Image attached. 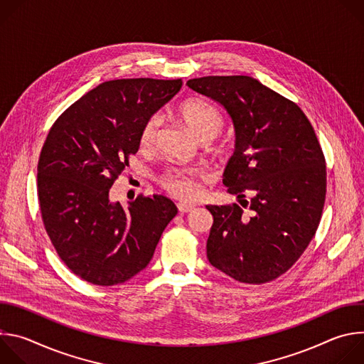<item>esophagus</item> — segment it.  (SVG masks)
<instances>
[{"label":"esophagus","mask_w":364,"mask_h":364,"mask_svg":"<svg viewBox=\"0 0 364 364\" xmlns=\"http://www.w3.org/2000/svg\"><path fill=\"white\" fill-rule=\"evenodd\" d=\"M177 207H178L180 213H188L194 209V204H191V203H178Z\"/></svg>","instance_id":"esophagus-1"}]
</instances>
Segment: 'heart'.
<instances>
[{
    "label": "heart",
    "mask_w": 364,
    "mask_h": 364,
    "mask_svg": "<svg viewBox=\"0 0 364 364\" xmlns=\"http://www.w3.org/2000/svg\"><path fill=\"white\" fill-rule=\"evenodd\" d=\"M178 114L200 141L207 138L212 139L223 127V118L219 111L212 103L203 99H188L183 102L178 108ZM161 124L163 119L157 114L144 122L139 132V146L142 149H151L155 145ZM197 177L198 173L194 170L171 168L160 177V184L170 194L188 198L197 191Z\"/></svg>",
    "instance_id": "obj_1"
}]
</instances>
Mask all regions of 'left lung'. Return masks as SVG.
Returning <instances> with one entry per match:
<instances>
[{"label": "left lung", "instance_id": "8db88e82", "mask_svg": "<svg viewBox=\"0 0 364 364\" xmlns=\"http://www.w3.org/2000/svg\"><path fill=\"white\" fill-rule=\"evenodd\" d=\"M187 86L226 109L236 135L223 184L232 205L213 216L209 262L245 284L285 274L313 240L326 201V159L313 125L292 100L250 76H205Z\"/></svg>", "mask_w": 364, "mask_h": 364}]
</instances>
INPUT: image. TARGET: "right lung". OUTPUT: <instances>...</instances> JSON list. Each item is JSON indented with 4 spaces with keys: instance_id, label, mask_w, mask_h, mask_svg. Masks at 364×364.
I'll use <instances>...</instances> for the list:
<instances>
[{
    "instance_id": "obj_1",
    "label": "right lung",
    "mask_w": 364,
    "mask_h": 364,
    "mask_svg": "<svg viewBox=\"0 0 364 364\" xmlns=\"http://www.w3.org/2000/svg\"><path fill=\"white\" fill-rule=\"evenodd\" d=\"M181 79L103 82L50 128L37 166L46 232L66 267L83 281L111 287L142 271L177 215L164 197L139 194L124 209L111 187L139 148L144 122L181 89Z\"/></svg>"
}]
</instances>
